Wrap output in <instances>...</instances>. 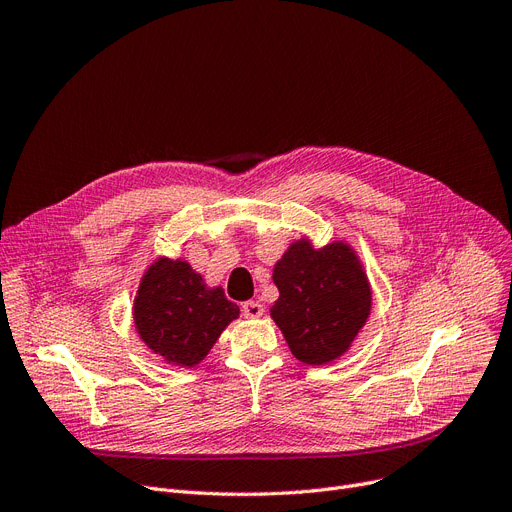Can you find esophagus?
<instances>
[{
  "mask_svg": "<svg viewBox=\"0 0 512 512\" xmlns=\"http://www.w3.org/2000/svg\"><path fill=\"white\" fill-rule=\"evenodd\" d=\"M241 312L246 319H258V316H262V312H264V306L260 302H243Z\"/></svg>",
  "mask_w": 512,
  "mask_h": 512,
  "instance_id": "obj_1",
  "label": "esophagus"
}]
</instances>
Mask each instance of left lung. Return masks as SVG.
<instances>
[{
  "instance_id": "obj_1",
  "label": "left lung",
  "mask_w": 512,
  "mask_h": 512,
  "mask_svg": "<svg viewBox=\"0 0 512 512\" xmlns=\"http://www.w3.org/2000/svg\"><path fill=\"white\" fill-rule=\"evenodd\" d=\"M279 298L271 319L300 362L321 367L344 356L373 308V289L348 241L314 248L308 237L291 241L277 260Z\"/></svg>"
}]
</instances>
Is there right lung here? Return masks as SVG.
<instances>
[{"instance_id": "right-lung-1", "label": "right lung", "mask_w": 512, "mask_h": 512, "mask_svg": "<svg viewBox=\"0 0 512 512\" xmlns=\"http://www.w3.org/2000/svg\"><path fill=\"white\" fill-rule=\"evenodd\" d=\"M239 316L221 285L208 287L183 258H156L139 279L133 325L141 342L164 362L191 369Z\"/></svg>"}]
</instances>
